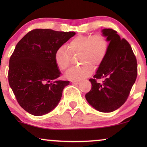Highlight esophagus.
Instances as JSON below:
<instances>
[{
  "label": "esophagus",
  "instance_id": "34e87169",
  "mask_svg": "<svg viewBox=\"0 0 147 147\" xmlns=\"http://www.w3.org/2000/svg\"><path fill=\"white\" fill-rule=\"evenodd\" d=\"M71 82H72V83H73V84H78L80 83V80H72Z\"/></svg>",
  "mask_w": 147,
  "mask_h": 147
}]
</instances>
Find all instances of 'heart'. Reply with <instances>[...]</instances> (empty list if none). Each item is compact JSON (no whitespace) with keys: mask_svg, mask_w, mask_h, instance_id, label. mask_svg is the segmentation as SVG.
Returning a JSON list of instances; mask_svg holds the SVG:
<instances>
[{"mask_svg":"<svg viewBox=\"0 0 147 147\" xmlns=\"http://www.w3.org/2000/svg\"><path fill=\"white\" fill-rule=\"evenodd\" d=\"M108 43L102 35H78L65 47H61L55 53V61L61 70L65 71L71 63V55L79 53L78 62L82 63L69 69L65 77L77 80L91 74L94 68H97L103 61L107 53Z\"/></svg>","mask_w":147,"mask_h":147,"instance_id":"b5f03b06","label":"heart"}]
</instances>
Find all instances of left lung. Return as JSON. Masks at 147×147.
<instances>
[{
  "label": "left lung",
  "instance_id": "left-lung-1",
  "mask_svg": "<svg viewBox=\"0 0 147 147\" xmlns=\"http://www.w3.org/2000/svg\"><path fill=\"white\" fill-rule=\"evenodd\" d=\"M108 48L106 57L98 67L90 91L86 94L88 103L98 111L112 112L127 100L137 76V62L131 46L112 29L102 30ZM97 79H103L98 82Z\"/></svg>",
  "mask_w": 147,
  "mask_h": 147
}]
</instances>
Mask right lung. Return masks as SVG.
<instances>
[{
  "instance_id": "add662e5",
  "label": "right lung",
  "mask_w": 147,
  "mask_h": 147,
  "mask_svg": "<svg viewBox=\"0 0 147 147\" xmlns=\"http://www.w3.org/2000/svg\"><path fill=\"white\" fill-rule=\"evenodd\" d=\"M75 32L37 29L17 44L9 60V82L19 105L34 116L49 113L58 105L69 81L57 78V50Z\"/></svg>"
}]
</instances>
